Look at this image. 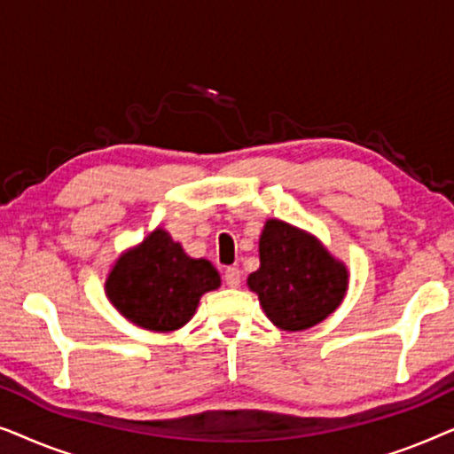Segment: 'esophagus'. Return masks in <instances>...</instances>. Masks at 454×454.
<instances>
[{
	"instance_id": "1",
	"label": "esophagus",
	"mask_w": 454,
	"mask_h": 454,
	"mask_svg": "<svg viewBox=\"0 0 454 454\" xmlns=\"http://www.w3.org/2000/svg\"><path fill=\"white\" fill-rule=\"evenodd\" d=\"M225 283H227V287H239V283H241V272H239V269H235V266H229V269L225 270Z\"/></svg>"
}]
</instances>
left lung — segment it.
Masks as SVG:
<instances>
[{
    "instance_id": "left-lung-1",
    "label": "left lung",
    "mask_w": 454,
    "mask_h": 454,
    "mask_svg": "<svg viewBox=\"0 0 454 454\" xmlns=\"http://www.w3.org/2000/svg\"><path fill=\"white\" fill-rule=\"evenodd\" d=\"M258 252L260 269L247 277V287L281 331H306L340 306L349 272L314 235L269 219Z\"/></svg>"
}]
</instances>
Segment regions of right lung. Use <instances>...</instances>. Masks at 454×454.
Returning <instances> with one entry per match:
<instances>
[{
	"label": "right lung",
	"instance_id": "add662e5",
	"mask_svg": "<svg viewBox=\"0 0 454 454\" xmlns=\"http://www.w3.org/2000/svg\"><path fill=\"white\" fill-rule=\"evenodd\" d=\"M219 287L215 266L204 258H190L160 227L123 252L105 281V294L117 312L154 333L182 328L200 297Z\"/></svg>",
	"mask_w": 454,
	"mask_h": 454
}]
</instances>
